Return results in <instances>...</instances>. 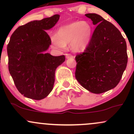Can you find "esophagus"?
<instances>
[{
  "label": "esophagus",
  "instance_id": "1",
  "mask_svg": "<svg viewBox=\"0 0 134 134\" xmlns=\"http://www.w3.org/2000/svg\"><path fill=\"white\" fill-rule=\"evenodd\" d=\"M65 56H66V58H74V56L71 54H70V53H66L65 54Z\"/></svg>",
  "mask_w": 134,
  "mask_h": 134
}]
</instances>
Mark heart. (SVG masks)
Masks as SVG:
<instances>
[{
  "mask_svg": "<svg viewBox=\"0 0 134 134\" xmlns=\"http://www.w3.org/2000/svg\"><path fill=\"white\" fill-rule=\"evenodd\" d=\"M93 29L86 21H76L61 27L57 36L52 38V42L56 48H64L66 44H70L74 52L86 48L91 39Z\"/></svg>",
  "mask_w": 134,
  "mask_h": 134,
  "instance_id": "obj_1",
  "label": "heart"
}]
</instances>
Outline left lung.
<instances>
[{
    "label": "left lung",
    "instance_id": "1",
    "mask_svg": "<svg viewBox=\"0 0 134 134\" xmlns=\"http://www.w3.org/2000/svg\"><path fill=\"white\" fill-rule=\"evenodd\" d=\"M85 16L96 27L86 48L76 56L75 76L89 91L100 94L114 88L120 81L128 62L127 44L111 23L94 13Z\"/></svg>",
    "mask_w": 134,
    "mask_h": 134
}]
</instances>
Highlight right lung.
<instances>
[{"mask_svg": "<svg viewBox=\"0 0 134 134\" xmlns=\"http://www.w3.org/2000/svg\"><path fill=\"white\" fill-rule=\"evenodd\" d=\"M59 18L55 14L31 21L10 36L7 47L9 70L16 88L26 98L40 100L47 97L53 90L57 67L65 61L64 55L43 53L52 43L46 30L54 26Z\"/></svg>", "mask_w": 134, "mask_h": 134, "instance_id": "right-lung-1", "label": "right lung"}]
</instances>
